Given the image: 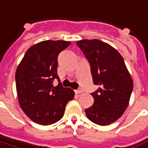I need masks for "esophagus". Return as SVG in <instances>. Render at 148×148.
Masks as SVG:
<instances>
[{"label":"esophagus","instance_id":"1","mask_svg":"<svg viewBox=\"0 0 148 148\" xmlns=\"http://www.w3.org/2000/svg\"><path fill=\"white\" fill-rule=\"evenodd\" d=\"M83 92V90H82L81 88H79V89H78V90H75V93L76 94H80Z\"/></svg>","mask_w":148,"mask_h":148}]
</instances>
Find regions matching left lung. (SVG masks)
<instances>
[{
	"label": "left lung",
	"instance_id": "8db88e82",
	"mask_svg": "<svg viewBox=\"0 0 148 148\" xmlns=\"http://www.w3.org/2000/svg\"><path fill=\"white\" fill-rule=\"evenodd\" d=\"M89 62L93 83L99 88L91 93L93 105L85 110L88 119L108 125L122 116L129 105L133 82L121 55L101 40L76 42Z\"/></svg>",
	"mask_w": 148,
	"mask_h": 148
}]
</instances>
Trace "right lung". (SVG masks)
<instances>
[{
	"label": "right lung",
	"instance_id": "obj_1",
	"mask_svg": "<svg viewBox=\"0 0 148 148\" xmlns=\"http://www.w3.org/2000/svg\"><path fill=\"white\" fill-rule=\"evenodd\" d=\"M71 42L47 40L35 44L26 52L16 72L19 103L34 122L48 125L62 118L67 103L74 91L63 87L58 75V58ZM58 79V85L52 83Z\"/></svg>",
	"mask_w": 148,
	"mask_h": 148
}]
</instances>
